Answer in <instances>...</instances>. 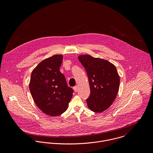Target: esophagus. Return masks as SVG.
Segmentation results:
<instances>
[{
    "mask_svg": "<svg viewBox=\"0 0 153 153\" xmlns=\"http://www.w3.org/2000/svg\"><path fill=\"white\" fill-rule=\"evenodd\" d=\"M73 89H74V91H75V92H76V91H78V87H77V86H75V87H73Z\"/></svg>",
    "mask_w": 153,
    "mask_h": 153,
    "instance_id": "34e87169",
    "label": "esophagus"
}]
</instances>
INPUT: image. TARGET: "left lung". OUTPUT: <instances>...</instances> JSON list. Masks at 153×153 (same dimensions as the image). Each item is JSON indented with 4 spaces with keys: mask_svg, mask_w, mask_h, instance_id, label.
Listing matches in <instances>:
<instances>
[{
    "mask_svg": "<svg viewBox=\"0 0 153 153\" xmlns=\"http://www.w3.org/2000/svg\"><path fill=\"white\" fill-rule=\"evenodd\" d=\"M78 59L87 74L90 95L87 99L88 107L95 112H102L112 105L118 94L120 76L115 66L109 61L80 55Z\"/></svg>",
    "mask_w": 153,
    "mask_h": 153,
    "instance_id": "8db88e82",
    "label": "left lung"
}]
</instances>
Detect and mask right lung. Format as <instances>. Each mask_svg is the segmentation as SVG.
Segmentation results:
<instances>
[{
	"label": "right lung",
	"instance_id": "add662e5",
	"mask_svg": "<svg viewBox=\"0 0 153 153\" xmlns=\"http://www.w3.org/2000/svg\"><path fill=\"white\" fill-rule=\"evenodd\" d=\"M63 56L55 55L40 62L33 70L29 89L33 99L43 112L55 117L68 108L74 90L67 86L59 68Z\"/></svg>",
	"mask_w": 153,
	"mask_h": 153
}]
</instances>
